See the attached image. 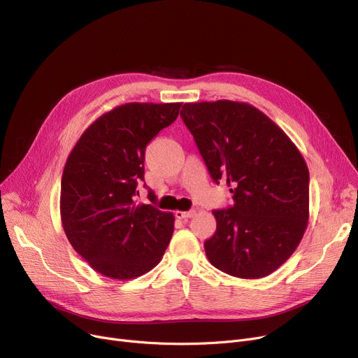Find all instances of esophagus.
<instances>
[{"instance_id": "esophagus-1", "label": "esophagus", "mask_w": 358, "mask_h": 358, "mask_svg": "<svg viewBox=\"0 0 358 358\" xmlns=\"http://www.w3.org/2000/svg\"><path fill=\"white\" fill-rule=\"evenodd\" d=\"M196 215L194 210H190V212H182V210H177L176 212V216L178 219H189V217H193Z\"/></svg>"}]
</instances>
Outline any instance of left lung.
Here are the masks:
<instances>
[{
    "instance_id": "1",
    "label": "left lung",
    "mask_w": 358,
    "mask_h": 358,
    "mask_svg": "<svg viewBox=\"0 0 358 358\" xmlns=\"http://www.w3.org/2000/svg\"><path fill=\"white\" fill-rule=\"evenodd\" d=\"M181 117L215 182L232 187L234 206L213 210L216 232L204 242L210 264L239 278L271 274L308 228L305 158L283 129L248 103H185Z\"/></svg>"
}]
</instances>
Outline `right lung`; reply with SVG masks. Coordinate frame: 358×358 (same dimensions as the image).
I'll return each mask as SVG.
<instances>
[{"instance_id": "1", "label": "right lung", "mask_w": 358, "mask_h": 358, "mask_svg": "<svg viewBox=\"0 0 358 358\" xmlns=\"http://www.w3.org/2000/svg\"><path fill=\"white\" fill-rule=\"evenodd\" d=\"M182 103H126L92 122L72 148L61 182V220L97 273L130 280L152 270L174 232V215L136 203L145 148ZM149 200L155 196L149 192Z\"/></svg>"}]
</instances>
